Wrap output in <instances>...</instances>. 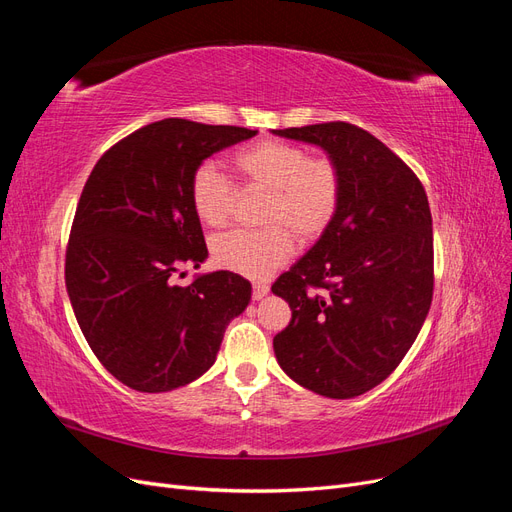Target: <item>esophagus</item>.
<instances>
[{"instance_id":"esophagus-1","label":"esophagus","mask_w":512,"mask_h":512,"mask_svg":"<svg viewBox=\"0 0 512 512\" xmlns=\"http://www.w3.org/2000/svg\"><path fill=\"white\" fill-rule=\"evenodd\" d=\"M269 292V284H265V282H258V284H254V290H252V297L258 301V299H262L265 297V294Z\"/></svg>"}]
</instances>
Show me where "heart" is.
Here are the masks:
<instances>
[{
    "mask_svg": "<svg viewBox=\"0 0 512 512\" xmlns=\"http://www.w3.org/2000/svg\"><path fill=\"white\" fill-rule=\"evenodd\" d=\"M241 185L267 190L260 220L265 228L228 230L213 237L211 256L220 267L247 277H267L294 252V236L318 239L342 205L344 181L331 158H309L303 145L265 138L230 158ZM190 203L198 220L224 226L235 203V185L213 162H200L190 177Z\"/></svg>",
    "mask_w": 512,
    "mask_h": 512,
    "instance_id": "1",
    "label": "heart"
}]
</instances>
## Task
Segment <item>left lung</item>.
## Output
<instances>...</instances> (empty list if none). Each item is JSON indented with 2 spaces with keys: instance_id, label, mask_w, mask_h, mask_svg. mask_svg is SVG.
<instances>
[{
  "instance_id": "left-lung-1",
  "label": "left lung",
  "mask_w": 512,
  "mask_h": 512,
  "mask_svg": "<svg viewBox=\"0 0 512 512\" xmlns=\"http://www.w3.org/2000/svg\"><path fill=\"white\" fill-rule=\"evenodd\" d=\"M320 145L339 166L333 224L271 290L292 318L277 363L305 389L350 399L401 363L433 297V228L421 179L374 134L346 121L273 130Z\"/></svg>"
}]
</instances>
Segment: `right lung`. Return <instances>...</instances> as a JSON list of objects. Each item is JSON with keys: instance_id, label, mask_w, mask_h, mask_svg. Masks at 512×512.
<instances>
[{"instance_id": "add662e5", "label": "right lung", "mask_w": 512, "mask_h": 512, "mask_svg": "<svg viewBox=\"0 0 512 512\" xmlns=\"http://www.w3.org/2000/svg\"><path fill=\"white\" fill-rule=\"evenodd\" d=\"M256 130L162 119L121 138L91 170L66 247L76 322L106 371L134 391L164 393L203 376L226 324L250 303L232 271L175 284L207 243L190 177L211 153Z\"/></svg>"}]
</instances>
